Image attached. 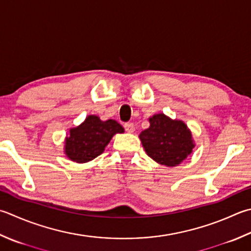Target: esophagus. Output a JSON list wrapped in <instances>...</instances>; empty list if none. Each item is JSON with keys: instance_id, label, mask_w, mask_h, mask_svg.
Here are the masks:
<instances>
[{"instance_id": "esophagus-1", "label": "esophagus", "mask_w": 251, "mask_h": 251, "mask_svg": "<svg viewBox=\"0 0 251 251\" xmlns=\"http://www.w3.org/2000/svg\"><path fill=\"white\" fill-rule=\"evenodd\" d=\"M125 129L126 132H129V133H132V132H134V125L132 124V122H126L125 124Z\"/></svg>"}]
</instances>
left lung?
<instances>
[{
	"mask_svg": "<svg viewBox=\"0 0 251 251\" xmlns=\"http://www.w3.org/2000/svg\"><path fill=\"white\" fill-rule=\"evenodd\" d=\"M139 138L151 158L168 167L178 166L195 149L191 131L181 120H173L164 113L150 118V127Z\"/></svg>",
	"mask_w": 251,
	"mask_h": 251,
	"instance_id": "1",
	"label": "left lung"
}]
</instances>
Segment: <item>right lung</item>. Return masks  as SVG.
Here are the masks:
<instances>
[{
  "mask_svg": "<svg viewBox=\"0 0 251 251\" xmlns=\"http://www.w3.org/2000/svg\"><path fill=\"white\" fill-rule=\"evenodd\" d=\"M124 132V126L116 120L101 121L97 116H88L82 125L70 129L64 152L75 163H87L105 151L113 135Z\"/></svg>",
  "mask_w": 251,
  "mask_h": 251,
  "instance_id": "right-lung-1",
  "label": "right lung"
}]
</instances>
